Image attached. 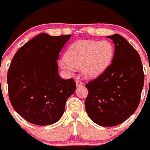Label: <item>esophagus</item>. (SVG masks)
<instances>
[{"label": "esophagus", "instance_id": "1", "mask_svg": "<svg viewBox=\"0 0 150 150\" xmlns=\"http://www.w3.org/2000/svg\"><path fill=\"white\" fill-rule=\"evenodd\" d=\"M76 86H80L83 85V83L81 80L79 79H76Z\"/></svg>", "mask_w": 150, "mask_h": 150}]
</instances>
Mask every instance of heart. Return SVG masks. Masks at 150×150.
Returning a JSON list of instances; mask_svg holds the SVG:
<instances>
[{
  "mask_svg": "<svg viewBox=\"0 0 150 150\" xmlns=\"http://www.w3.org/2000/svg\"><path fill=\"white\" fill-rule=\"evenodd\" d=\"M112 56L113 47L109 42L79 40L69 47L66 57L59 61V66L70 75L77 68H81L86 77L93 78L105 71Z\"/></svg>",
  "mask_w": 150,
  "mask_h": 150,
  "instance_id": "heart-1",
  "label": "heart"
}]
</instances>
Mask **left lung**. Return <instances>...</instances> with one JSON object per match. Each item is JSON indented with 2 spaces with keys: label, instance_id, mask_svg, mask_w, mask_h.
I'll list each match as a JSON object with an SVG mask.
<instances>
[{
  "label": "left lung",
  "instance_id": "left-lung-1",
  "mask_svg": "<svg viewBox=\"0 0 150 150\" xmlns=\"http://www.w3.org/2000/svg\"><path fill=\"white\" fill-rule=\"evenodd\" d=\"M107 37L115 44L112 64L86 84L85 108L95 123L115 126L126 121L138 108L144 74L141 58L129 42L118 34Z\"/></svg>",
  "mask_w": 150,
  "mask_h": 150
}]
</instances>
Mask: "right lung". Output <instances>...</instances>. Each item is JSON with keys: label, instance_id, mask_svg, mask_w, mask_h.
<instances>
[{"label": "right lung", "instance_id": "add662e5", "mask_svg": "<svg viewBox=\"0 0 150 150\" xmlns=\"http://www.w3.org/2000/svg\"><path fill=\"white\" fill-rule=\"evenodd\" d=\"M71 37L41 33L18 49L12 59L7 76L9 100L29 123H56L64 114L66 100L75 92L74 80L61 78L57 63Z\"/></svg>", "mask_w": 150, "mask_h": 150}]
</instances>
